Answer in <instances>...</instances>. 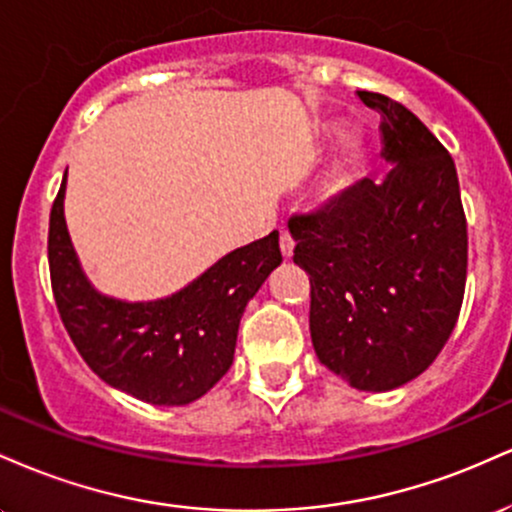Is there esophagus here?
I'll return each instance as SVG.
<instances>
[{
	"instance_id": "34e87169",
	"label": "esophagus",
	"mask_w": 512,
	"mask_h": 512,
	"mask_svg": "<svg viewBox=\"0 0 512 512\" xmlns=\"http://www.w3.org/2000/svg\"><path fill=\"white\" fill-rule=\"evenodd\" d=\"M279 245H281V255H284V257H286V260H289V257L293 255V238H291V233L281 231Z\"/></svg>"
}]
</instances>
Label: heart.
I'll list each match as a JSON object with an SVG mask.
<instances>
[{"instance_id": "1", "label": "heart", "mask_w": 512, "mask_h": 512, "mask_svg": "<svg viewBox=\"0 0 512 512\" xmlns=\"http://www.w3.org/2000/svg\"><path fill=\"white\" fill-rule=\"evenodd\" d=\"M339 132L342 129L337 125L322 127V137L330 139V142L339 137ZM363 158H366V146H363L361 139H349L344 144L342 154L334 158L332 166L327 168V173L317 182V199L325 204H332L349 195L358 182V175H361Z\"/></svg>"}]
</instances>
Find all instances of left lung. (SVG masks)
<instances>
[{"label":"left lung","instance_id":"left-lung-1","mask_svg":"<svg viewBox=\"0 0 512 512\" xmlns=\"http://www.w3.org/2000/svg\"><path fill=\"white\" fill-rule=\"evenodd\" d=\"M380 113L375 185L289 221L293 262L310 276V337L322 366L356 390L387 392L436 361L460 315L467 219L455 161L424 122L383 93L358 91Z\"/></svg>","mask_w":512,"mask_h":512}]
</instances>
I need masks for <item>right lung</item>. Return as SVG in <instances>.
<instances>
[{
    "instance_id": "add662e5",
    "label": "right lung",
    "mask_w": 512,
    "mask_h": 512,
    "mask_svg": "<svg viewBox=\"0 0 512 512\" xmlns=\"http://www.w3.org/2000/svg\"><path fill=\"white\" fill-rule=\"evenodd\" d=\"M64 175L50 211L52 293L88 368L115 390L163 407L190 404L231 368L245 305L281 264L279 233L223 255L185 289L129 303L93 289L64 221Z\"/></svg>"
}]
</instances>
